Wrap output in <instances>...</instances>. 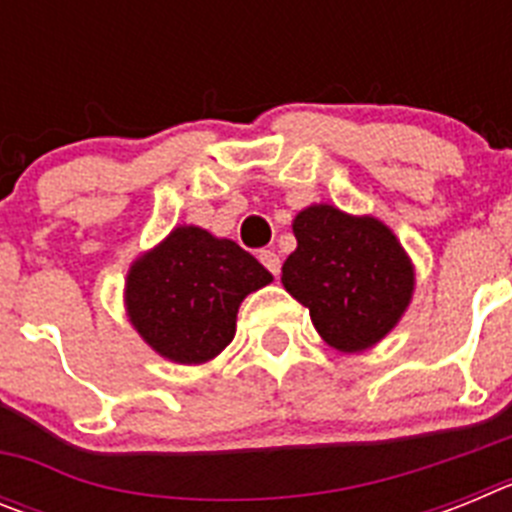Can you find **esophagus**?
<instances>
[{
	"mask_svg": "<svg viewBox=\"0 0 512 512\" xmlns=\"http://www.w3.org/2000/svg\"><path fill=\"white\" fill-rule=\"evenodd\" d=\"M259 261L266 266V269L274 274V277H279V271H282V261H279V256L274 251H261L259 253Z\"/></svg>",
	"mask_w": 512,
	"mask_h": 512,
	"instance_id": "esophagus-1",
	"label": "esophagus"
}]
</instances>
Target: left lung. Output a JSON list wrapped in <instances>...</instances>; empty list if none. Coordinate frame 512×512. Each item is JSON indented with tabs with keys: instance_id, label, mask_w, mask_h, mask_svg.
I'll list each match as a JSON object with an SVG mask.
<instances>
[{
	"instance_id": "obj_1",
	"label": "left lung",
	"mask_w": 512,
	"mask_h": 512,
	"mask_svg": "<svg viewBox=\"0 0 512 512\" xmlns=\"http://www.w3.org/2000/svg\"><path fill=\"white\" fill-rule=\"evenodd\" d=\"M297 248L282 266L289 295L341 354H361L390 336L413 302L415 266L390 225L320 202L292 220Z\"/></svg>"
}]
</instances>
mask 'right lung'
I'll list each match as a JSON object with an SVG mask.
<instances>
[{"instance_id": "obj_1", "label": "right lung", "mask_w": 512, "mask_h": 512, "mask_svg": "<svg viewBox=\"0 0 512 512\" xmlns=\"http://www.w3.org/2000/svg\"><path fill=\"white\" fill-rule=\"evenodd\" d=\"M274 282L251 253L200 225H176L133 259L125 277V315L158 356L197 366L235 336L238 307Z\"/></svg>"}]
</instances>
